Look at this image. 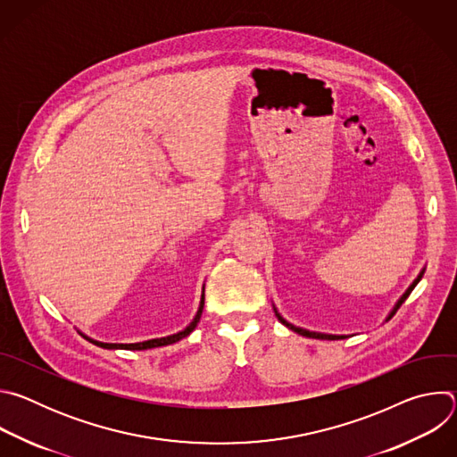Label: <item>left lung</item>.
<instances>
[{"label":"left lung","mask_w":457,"mask_h":457,"mask_svg":"<svg viewBox=\"0 0 457 457\" xmlns=\"http://www.w3.org/2000/svg\"><path fill=\"white\" fill-rule=\"evenodd\" d=\"M423 273H425V268L420 271V275L414 278V282L407 287V291L398 298V302L395 303V307L393 309H390V312L386 314V318H385V321L386 320H390V318H393L395 314H396V311L400 309V305L409 298V295L412 293V289L418 286V282L423 278ZM273 309H275V314H277V318H278V321L280 323H284L286 325V328L287 329H291V331H295V333H298V335H302V337H307V338H316V340H344V338H349L347 335H325V333H316V331H309V329H303V328H296V325H293L291 321H287L278 311H277V307L273 305Z\"/></svg>","instance_id":"obj_1"}]
</instances>
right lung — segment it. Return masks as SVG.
<instances>
[{"label":"right lung","mask_w":457,"mask_h":457,"mask_svg":"<svg viewBox=\"0 0 457 457\" xmlns=\"http://www.w3.org/2000/svg\"><path fill=\"white\" fill-rule=\"evenodd\" d=\"M203 309H204V286H203V295H201V303H199V309H197V314H195V318L189 321V325H186V329L175 333V335H170V337H164V338H154V340H146V342H137V344H104V342H97V340H92L90 337L83 335L88 342H92L94 345L97 347H103V349H126V351H145V349H154V347H162V345H170V344H175L182 338H186L195 328H197V323L203 316Z\"/></svg>","instance_id":"add662e5"}]
</instances>
